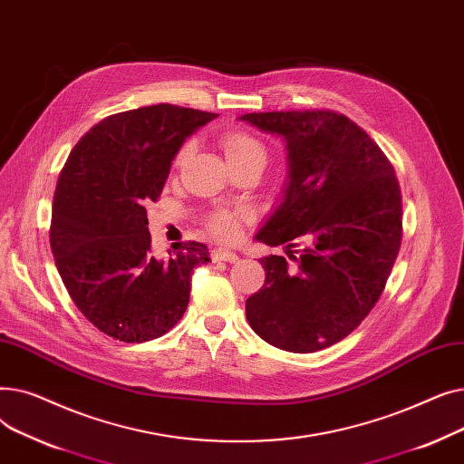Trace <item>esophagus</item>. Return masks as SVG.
<instances>
[{
  "label": "esophagus",
  "instance_id": "1",
  "mask_svg": "<svg viewBox=\"0 0 464 464\" xmlns=\"http://www.w3.org/2000/svg\"><path fill=\"white\" fill-rule=\"evenodd\" d=\"M237 259H238V256L231 250H224V248H214L212 250V261H229V263H233Z\"/></svg>",
  "mask_w": 464,
  "mask_h": 464
}]
</instances>
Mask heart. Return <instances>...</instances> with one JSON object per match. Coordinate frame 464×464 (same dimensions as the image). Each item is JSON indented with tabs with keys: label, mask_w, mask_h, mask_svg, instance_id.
Masks as SVG:
<instances>
[{
	"label": "heart",
	"mask_w": 464,
	"mask_h": 464,
	"mask_svg": "<svg viewBox=\"0 0 464 464\" xmlns=\"http://www.w3.org/2000/svg\"><path fill=\"white\" fill-rule=\"evenodd\" d=\"M222 149L227 160V165L237 163H254L263 167L266 161L265 144L250 133L245 131H229L222 137ZM189 152V146L184 144L177 154V163H182ZM246 218L242 210H218L208 218V229L214 237L222 240H231L238 235L240 222Z\"/></svg>",
	"instance_id": "obj_1"
}]
</instances>
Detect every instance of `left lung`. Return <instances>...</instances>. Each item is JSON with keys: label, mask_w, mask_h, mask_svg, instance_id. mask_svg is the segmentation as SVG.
<instances>
[{"label": "left lung", "mask_w": 464, "mask_h": 464, "mask_svg": "<svg viewBox=\"0 0 464 464\" xmlns=\"http://www.w3.org/2000/svg\"><path fill=\"white\" fill-rule=\"evenodd\" d=\"M238 120L280 137L287 150L282 201L254 240L269 256L246 320L275 348L310 353L348 336L376 304L402 238L395 169L352 120L329 111L250 112ZM295 244H303L295 258Z\"/></svg>", "instance_id": "left-lung-1"}]
</instances>
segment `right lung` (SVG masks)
Returning <instances> with one entry per match:
<instances>
[{"label": "right lung", "instance_id": "add662e5", "mask_svg": "<svg viewBox=\"0 0 464 464\" xmlns=\"http://www.w3.org/2000/svg\"><path fill=\"white\" fill-rule=\"evenodd\" d=\"M216 114L152 105L112 114L71 150L54 191L51 248L84 318L121 343L173 329L188 308L201 242L156 259L146 205L156 201L184 140Z\"/></svg>", "mask_w": 464, "mask_h": 464}]
</instances>
